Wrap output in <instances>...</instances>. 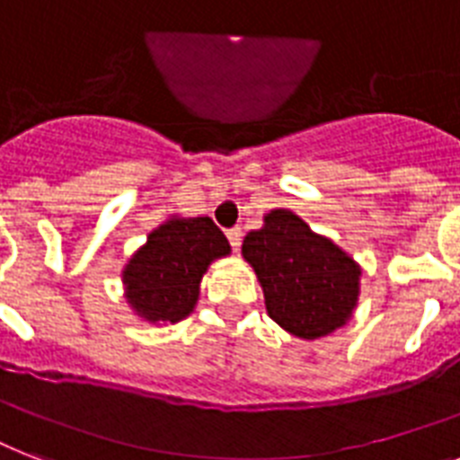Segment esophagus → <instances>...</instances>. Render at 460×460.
Wrapping results in <instances>:
<instances>
[{"label": "esophagus", "instance_id": "1", "mask_svg": "<svg viewBox=\"0 0 460 460\" xmlns=\"http://www.w3.org/2000/svg\"><path fill=\"white\" fill-rule=\"evenodd\" d=\"M226 238H229L231 248L234 250H241V241H243V231L238 229V226H234V229L226 231Z\"/></svg>", "mask_w": 460, "mask_h": 460}]
</instances>
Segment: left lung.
<instances>
[{"mask_svg": "<svg viewBox=\"0 0 460 460\" xmlns=\"http://www.w3.org/2000/svg\"><path fill=\"white\" fill-rule=\"evenodd\" d=\"M243 257L262 283L269 316L288 333L314 340L352 316L359 267L293 212H269L243 241Z\"/></svg>", "mask_w": 460, "mask_h": 460, "instance_id": "1", "label": "left lung"}]
</instances>
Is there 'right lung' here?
<instances>
[{
    "label": "right lung",
    "instance_id": "obj_1",
    "mask_svg": "<svg viewBox=\"0 0 460 460\" xmlns=\"http://www.w3.org/2000/svg\"><path fill=\"white\" fill-rule=\"evenodd\" d=\"M229 250L210 217L170 219L127 264V300L148 321L184 319L193 312L208 264Z\"/></svg>",
    "mask_w": 460,
    "mask_h": 460
}]
</instances>
